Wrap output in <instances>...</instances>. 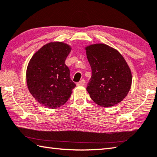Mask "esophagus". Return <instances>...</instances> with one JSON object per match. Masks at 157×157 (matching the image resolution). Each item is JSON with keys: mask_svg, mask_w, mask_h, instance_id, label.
Here are the masks:
<instances>
[{"mask_svg": "<svg viewBox=\"0 0 157 157\" xmlns=\"http://www.w3.org/2000/svg\"><path fill=\"white\" fill-rule=\"evenodd\" d=\"M84 84H85V80L84 79H82V80H80L77 83V86H84Z\"/></svg>", "mask_w": 157, "mask_h": 157, "instance_id": "esophagus-1", "label": "esophagus"}]
</instances>
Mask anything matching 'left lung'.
<instances>
[{
    "label": "left lung",
    "instance_id": "1",
    "mask_svg": "<svg viewBox=\"0 0 157 157\" xmlns=\"http://www.w3.org/2000/svg\"><path fill=\"white\" fill-rule=\"evenodd\" d=\"M92 76L86 90L90 98L103 107L119 104L126 98L132 84V73L119 51L104 44L86 47Z\"/></svg>",
    "mask_w": 157,
    "mask_h": 157
}]
</instances>
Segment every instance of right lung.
Wrapping results in <instances>:
<instances>
[{"mask_svg":"<svg viewBox=\"0 0 157 157\" xmlns=\"http://www.w3.org/2000/svg\"><path fill=\"white\" fill-rule=\"evenodd\" d=\"M71 50L69 45L63 42H50L30 59L27 69V86L33 98L44 106L56 108L64 104L76 86L65 64Z\"/></svg>","mask_w":157,"mask_h":157,"instance_id":"add662e5","label":"right lung"}]
</instances>
